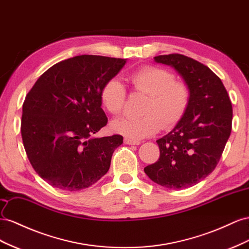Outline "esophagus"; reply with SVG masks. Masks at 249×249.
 I'll return each mask as SVG.
<instances>
[{
    "label": "esophagus",
    "mask_w": 249,
    "mask_h": 249,
    "mask_svg": "<svg viewBox=\"0 0 249 249\" xmlns=\"http://www.w3.org/2000/svg\"><path fill=\"white\" fill-rule=\"evenodd\" d=\"M124 143L127 144V145H140V141L132 140V139H129V138H125Z\"/></svg>",
    "instance_id": "1"
}]
</instances>
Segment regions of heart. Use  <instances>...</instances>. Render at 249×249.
Wrapping results in <instances>:
<instances>
[{
  "mask_svg": "<svg viewBox=\"0 0 249 249\" xmlns=\"http://www.w3.org/2000/svg\"><path fill=\"white\" fill-rule=\"evenodd\" d=\"M133 89L148 95L142 117H123L113 120L110 127L116 133L129 139H144L158 133L161 127L172 128L178 124L189 108L191 91L188 85L175 81V75L164 68L145 66L129 76ZM127 93L118 78H110L101 89L104 108L112 115L123 111Z\"/></svg>",
  "mask_w": 249,
  "mask_h": 249,
  "instance_id": "1",
  "label": "heart"
}]
</instances>
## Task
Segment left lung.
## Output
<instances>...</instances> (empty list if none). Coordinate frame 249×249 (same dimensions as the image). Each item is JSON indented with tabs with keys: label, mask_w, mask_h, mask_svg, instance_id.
<instances>
[{
	"label": "left lung",
	"mask_w": 249,
	"mask_h": 249,
	"mask_svg": "<svg viewBox=\"0 0 249 249\" xmlns=\"http://www.w3.org/2000/svg\"><path fill=\"white\" fill-rule=\"evenodd\" d=\"M154 60L179 73L190 89L191 101L174 129L156 141L160 159L144 171L165 188H189L218 165L231 131V102L221 79L201 62L177 53L155 56Z\"/></svg>",
	"instance_id": "1"
}]
</instances>
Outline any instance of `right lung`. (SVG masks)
<instances>
[{
	"instance_id": "1",
	"label": "right lung",
	"mask_w": 249,
	"mask_h": 249,
	"mask_svg": "<svg viewBox=\"0 0 249 249\" xmlns=\"http://www.w3.org/2000/svg\"><path fill=\"white\" fill-rule=\"evenodd\" d=\"M126 60L79 55L47 70L27 94L20 132L33 169L53 187L79 191L107 173L123 137L95 138L107 124L103 84Z\"/></svg>"
}]
</instances>
